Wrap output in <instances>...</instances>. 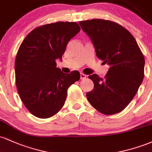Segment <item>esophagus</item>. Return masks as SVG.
Returning a JSON list of instances; mask_svg holds the SVG:
<instances>
[{
  "instance_id": "34e87169",
  "label": "esophagus",
  "mask_w": 152,
  "mask_h": 152,
  "mask_svg": "<svg viewBox=\"0 0 152 152\" xmlns=\"http://www.w3.org/2000/svg\"><path fill=\"white\" fill-rule=\"evenodd\" d=\"M80 78H81V79H84V78H86V75H85L84 74H83V73H81V74H80Z\"/></svg>"
}]
</instances>
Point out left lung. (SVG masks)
I'll list each match as a JSON object with an SVG mask.
<instances>
[{
  "label": "left lung",
  "instance_id": "1",
  "mask_svg": "<svg viewBox=\"0 0 152 152\" xmlns=\"http://www.w3.org/2000/svg\"><path fill=\"white\" fill-rule=\"evenodd\" d=\"M89 36L97 57L110 67L104 78L88 76L93 90L87 92L91 105L102 114L119 113L132 102L144 76V55L135 38L125 28L103 19L79 22Z\"/></svg>",
  "mask_w": 152,
  "mask_h": 152
}]
</instances>
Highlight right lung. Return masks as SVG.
<instances>
[{
  "instance_id": "right-lung-1",
  "label": "right lung",
  "mask_w": 152,
  "mask_h": 152,
  "mask_svg": "<svg viewBox=\"0 0 152 152\" xmlns=\"http://www.w3.org/2000/svg\"><path fill=\"white\" fill-rule=\"evenodd\" d=\"M81 28L76 22H56L36 28L23 41L15 57V84L22 102L36 117L47 118L65 104L67 90L80 78L74 71L56 68L69 41Z\"/></svg>"
}]
</instances>
